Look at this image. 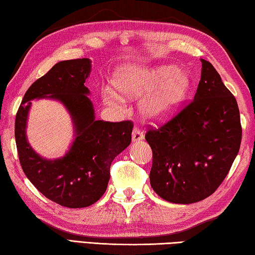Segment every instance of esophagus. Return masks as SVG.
I'll return each instance as SVG.
<instances>
[{"instance_id": "esophagus-1", "label": "esophagus", "mask_w": 255, "mask_h": 255, "mask_svg": "<svg viewBox=\"0 0 255 255\" xmlns=\"http://www.w3.org/2000/svg\"><path fill=\"white\" fill-rule=\"evenodd\" d=\"M144 139V134L143 132H142L139 128H133V132H132V141L133 142H139L141 140Z\"/></svg>"}]
</instances>
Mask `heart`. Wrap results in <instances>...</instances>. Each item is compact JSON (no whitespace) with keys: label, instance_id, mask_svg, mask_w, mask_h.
I'll list each match as a JSON object with an SVG mask.
<instances>
[{"label":"heart","instance_id":"1","mask_svg":"<svg viewBox=\"0 0 255 255\" xmlns=\"http://www.w3.org/2000/svg\"><path fill=\"white\" fill-rule=\"evenodd\" d=\"M160 86L159 87L158 85ZM190 78L186 71L172 66L148 68L128 65L116 74L115 87L124 96L135 97L151 91L141 102V110L150 119L164 121L170 119L180 109L190 89ZM103 98L106 104L118 106L120 96L112 88H105Z\"/></svg>","mask_w":255,"mask_h":255}]
</instances>
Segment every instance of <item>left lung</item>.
Here are the masks:
<instances>
[{
  "instance_id": "8db88e82",
  "label": "left lung",
  "mask_w": 255,
  "mask_h": 255,
  "mask_svg": "<svg viewBox=\"0 0 255 255\" xmlns=\"http://www.w3.org/2000/svg\"><path fill=\"white\" fill-rule=\"evenodd\" d=\"M194 100L145 140L152 149L150 184L170 203L207 198L225 179L239 153L242 127L238 103L209 61Z\"/></svg>"
}]
</instances>
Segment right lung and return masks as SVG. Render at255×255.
I'll list each match as a JSON object with an SVG mask.
<instances>
[{"mask_svg": "<svg viewBox=\"0 0 255 255\" xmlns=\"http://www.w3.org/2000/svg\"><path fill=\"white\" fill-rule=\"evenodd\" d=\"M91 60L71 59L56 64L25 92L15 116V142L22 170L35 188L64 207L83 208L96 203L107 188L111 163L131 143L133 122H104L95 112L85 86ZM50 97L69 110L75 140L64 157L47 160L26 141V119L34 98Z\"/></svg>", "mask_w": 255, "mask_h": 255, "instance_id": "obj_1", "label": "right lung"}]
</instances>
